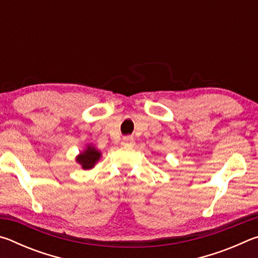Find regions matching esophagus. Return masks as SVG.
<instances>
[{
    "label": "esophagus",
    "instance_id": "obj_1",
    "mask_svg": "<svg viewBox=\"0 0 258 258\" xmlns=\"http://www.w3.org/2000/svg\"><path fill=\"white\" fill-rule=\"evenodd\" d=\"M121 146L133 147L134 146V139L132 137H124L123 140H121Z\"/></svg>",
    "mask_w": 258,
    "mask_h": 258
}]
</instances>
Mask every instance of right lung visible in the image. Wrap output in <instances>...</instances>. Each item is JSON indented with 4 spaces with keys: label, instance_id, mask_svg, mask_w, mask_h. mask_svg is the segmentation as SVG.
Masks as SVG:
<instances>
[{
    "label": "right lung",
    "instance_id": "obj_1",
    "mask_svg": "<svg viewBox=\"0 0 258 258\" xmlns=\"http://www.w3.org/2000/svg\"><path fill=\"white\" fill-rule=\"evenodd\" d=\"M101 154L95 149L93 147H87V149L82 152V154L77 157V161L82 165V167L84 169L92 168L94 164L99 160Z\"/></svg>",
    "mask_w": 258,
    "mask_h": 258
}]
</instances>
